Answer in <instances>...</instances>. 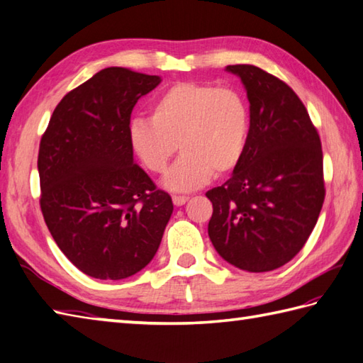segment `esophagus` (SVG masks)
Segmentation results:
<instances>
[{
  "label": "esophagus",
  "instance_id": "esophagus-1",
  "mask_svg": "<svg viewBox=\"0 0 363 363\" xmlns=\"http://www.w3.org/2000/svg\"><path fill=\"white\" fill-rule=\"evenodd\" d=\"M172 202H174L175 206H183L184 203L188 202V197L186 196H174Z\"/></svg>",
  "mask_w": 363,
  "mask_h": 363
}]
</instances>
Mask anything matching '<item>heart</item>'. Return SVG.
I'll list each match as a JSON object with an SVG mask.
<instances>
[{
	"mask_svg": "<svg viewBox=\"0 0 363 363\" xmlns=\"http://www.w3.org/2000/svg\"><path fill=\"white\" fill-rule=\"evenodd\" d=\"M249 135V108L232 87L177 83L153 101L150 117L128 125L131 152L147 171L162 174L177 149L179 161L164 177L177 192L202 188L213 174L225 175L240 164Z\"/></svg>",
	"mask_w": 363,
	"mask_h": 363,
	"instance_id": "heart-1",
	"label": "heart"
}]
</instances>
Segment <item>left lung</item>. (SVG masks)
<instances>
[{"label":"left lung","instance_id":"left-lung-1","mask_svg":"<svg viewBox=\"0 0 363 363\" xmlns=\"http://www.w3.org/2000/svg\"><path fill=\"white\" fill-rule=\"evenodd\" d=\"M249 100L240 164L213 203L208 236L225 262L249 272L288 263L304 247L324 202L323 150L306 106L284 81L255 65H227Z\"/></svg>","mask_w":363,"mask_h":363}]
</instances>
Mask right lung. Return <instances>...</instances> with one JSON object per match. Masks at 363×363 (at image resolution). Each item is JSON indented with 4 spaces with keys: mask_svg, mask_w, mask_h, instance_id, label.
<instances>
[{
    "mask_svg": "<svg viewBox=\"0 0 363 363\" xmlns=\"http://www.w3.org/2000/svg\"><path fill=\"white\" fill-rule=\"evenodd\" d=\"M160 83L157 75L103 69L59 101L42 136L43 219L62 254L94 279L145 268L174 211L128 144L133 108Z\"/></svg>",
    "mask_w": 363,
    "mask_h": 363,
    "instance_id": "add662e5",
    "label": "right lung"
}]
</instances>
